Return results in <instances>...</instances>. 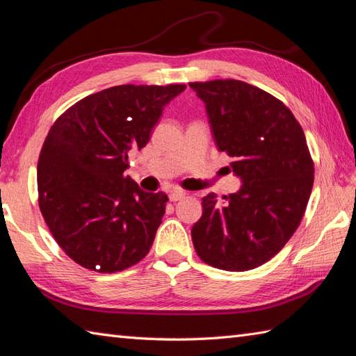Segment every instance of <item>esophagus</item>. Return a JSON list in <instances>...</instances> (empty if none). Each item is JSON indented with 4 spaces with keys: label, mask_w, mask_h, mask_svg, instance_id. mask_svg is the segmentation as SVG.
I'll use <instances>...</instances> for the list:
<instances>
[{
    "label": "esophagus",
    "mask_w": 356,
    "mask_h": 356,
    "mask_svg": "<svg viewBox=\"0 0 356 356\" xmlns=\"http://www.w3.org/2000/svg\"><path fill=\"white\" fill-rule=\"evenodd\" d=\"M185 197V193L184 191H172L170 194V200L171 202H177V200H182Z\"/></svg>",
    "instance_id": "34e87169"
}]
</instances>
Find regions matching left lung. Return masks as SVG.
I'll return each instance as SVG.
<instances>
[{
	"instance_id": "8db88e82",
	"label": "left lung",
	"mask_w": 356,
	"mask_h": 356,
	"mask_svg": "<svg viewBox=\"0 0 356 356\" xmlns=\"http://www.w3.org/2000/svg\"><path fill=\"white\" fill-rule=\"evenodd\" d=\"M205 102L218 151L232 157L237 193L203 197L191 229L195 252L217 269L241 272L282 251L303 218L314 162L292 111L261 88L236 79L190 82Z\"/></svg>"
}]
</instances>
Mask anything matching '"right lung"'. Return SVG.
<instances>
[{
	"label": "right lung",
	"instance_id": "add662e5",
	"mask_svg": "<svg viewBox=\"0 0 356 356\" xmlns=\"http://www.w3.org/2000/svg\"><path fill=\"white\" fill-rule=\"evenodd\" d=\"M185 88L110 87L50 128L38 161L40 208L58 245L82 268L111 274L148 254L168 197L125 176L128 153L147 145L165 105Z\"/></svg>",
	"mask_w": 356,
	"mask_h": 356
}]
</instances>
